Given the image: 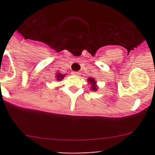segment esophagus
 <instances>
[{
    "label": "esophagus",
    "mask_w": 155,
    "mask_h": 155,
    "mask_svg": "<svg viewBox=\"0 0 155 155\" xmlns=\"http://www.w3.org/2000/svg\"><path fill=\"white\" fill-rule=\"evenodd\" d=\"M72 74L74 75V76H79L80 73H79V72H73V73H72Z\"/></svg>",
    "instance_id": "34e87169"
}]
</instances>
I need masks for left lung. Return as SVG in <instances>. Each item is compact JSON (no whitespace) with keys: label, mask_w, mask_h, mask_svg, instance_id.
Segmentation results:
<instances>
[{"label":"left lung","mask_w":155,"mask_h":155,"mask_svg":"<svg viewBox=\"0 0 155 155\" xmlns=\"http://www.w3.org/2000/svg\"><path fill=\"white\" fill-rule=\"evenodd\" d=\"M87 81H88L89 84L91 85L90 88L91 89L92 91H96L97 90V82L96 81L94 80V78H88Z\"/></svg>","instance_id":"obj_1"}]
</instances>
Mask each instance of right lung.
Segmentation results:
<instances>
[{"mask_svg": "<svg viewBox=\"0 0 155 155\" xmlns=\"http://www.w3.org/2000/svg\"><path fill=\"white\" fill-rule=\"evenodd\" d=\"M66 76V74H61V73H57V75H56V79H58V81L61 80V79H64V77Z\"/></svg>", "mask_w": 155, "mask_h": 155, "instance_id": "right-lung-1", "label": "right lung"}]
</instances>
